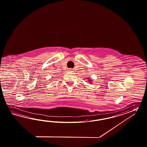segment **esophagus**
I'll use <instances>...</instances> for the list:
<instances>
[{
	"label": "esophagus",
	"instance_id": "obj_1",
	"mask_svg": "<svg viewBox=\"0 0 147 147\" xmlns=\"http://www.w3.org/2000/svg\"><path fill=\"white\" fill-rule=\"evenodd\" d=\"M69 71H72L71 69H69Z\"/></svg>",
	"mask_w": 147,
	"mask_h": 147
}]
</instances>
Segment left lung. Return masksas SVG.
<instances>
[{
	"mask_svg": "<svg viewBox=\"0 0 147 147\" xmlns=\"http://www.w3.org/2000/svg\"><path fill=\"white\" fill-rule=\"evenodd\" d=\"M90 83H91V82H90Z\"/></svg>",
	"mask_w": 147,
	"mask_h": 147,
	"instance_id": "1",
	"label": "left lung"
}]
</instances>
